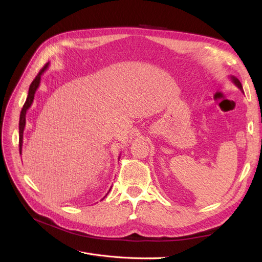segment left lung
Here are the masks:
<instances>
[{"instance_id":"8db88e82","label":"left lung","mask_w":262,"mask_h":262,"mask_svg":"<svg viewBox=\"0 0 262 262\" xmlns=\"http://www.w3.org/2000/svg\"><path fill=\"white\" fill-rule=\"evenodd\" d=\"M231 81L237 86V87H238V89L244 93V91H243V86H242V83L239 82V80H238V78H237V77H235V76H231Z\"/></svg>"}]
</instances>
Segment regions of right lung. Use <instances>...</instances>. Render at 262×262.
<instances>
[{"instance_id":"add662e5","label":"right lung","mask_w":262,"mask_h":262,"mask_svg":"<svg viewBox=\"0 0 262 262\" xmlns=\"http://www.w3.org/2000/svg\"><path fill=\"white\" fill-rule=\"evenodd\" d=\"M49 67V63H47V64L40 70V72L38 73V75L35 77V80L31 82L30 86H29V91H28V95H27V98L25 104L23 106V109L20 112V117H19V153L21 154V146H23V134H24V129H25V125H26V113L27 110L29 109V107L31 106L34 101V97H35V93L37 91V89L40 85V80H41V75L45 72V71L48 69ZM110 191V190H109Z\"/></svg>"}]
</instances>
